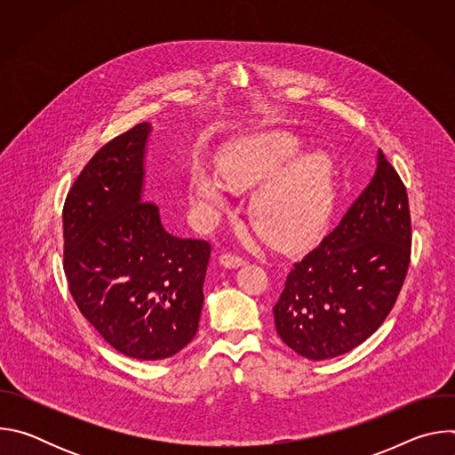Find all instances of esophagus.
Instances as JSON below:
<instances>
[{"mask_svg": "<svg viewBox=\"0 0 455 455\" xmlns=\"http://www.w3.org/2000/svg\"><path fill=\"white\" fill-rule=\"evenodd\" d=\"M220 263H221V267H225V268H239V267L246 265V259H244L243 255H237V253L228 251V253H221V255H220Z\"/></svg>", "mask_w": 455, "mask_h": 455, "instance_id": "obj_1", "label": "esophagus"}]
</instances>
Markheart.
<instances>
[{
  "label": "heart",
  "instance_id": "heart-1",
  "mask_svg": "<svg viewBox=\"0 0 455 455\" xmlns=\"http://www.w3.org/2000/svg\"><path fill=\"white\" fill-rule=\"evenodd\" d=\"M306 151L290 133H263L230 144L220 156L223 181L207 171L192 178L194 196L212 209L227 205V188L253 190L250 220L259 234L279 246L313 241L326 227L339 188L333 156Z\"/></svg>",
  "mask_w": 455,
  "mask_h": 455
}]
</instances>
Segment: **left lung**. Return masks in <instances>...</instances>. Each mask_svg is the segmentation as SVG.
<instances>
[{"label": "left lung", "mask_w": 455, "mask_h": 455, "mask_svg": "<svg viewBox=\"0 0 455 455\" xmlns=\"http://www.w3.org/2000/svg\"><path fill=\"white\" fill-rule=\"evenodd\" d=\"M411 243L407 188L379 149L371 183L339 227L293 263L274 306L281 340L307 360L365 342L400 295Z\"/></svg>", "instance_id": "left-lung-1"}]
</instances>
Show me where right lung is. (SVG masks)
<instances>
[{
    "instance_id": "1",
    "label": "right lung",
    "mask_w": 455,
    "mask_h": 455,
    "mask_svg": "<svg viewBox=\"0 0 455 455\" xmlns=\"http://www.w3.org/2000/svg\"><path fill=\"white\" fill-rule=\"evenodd\" d=\"M151 124L102 146L62 209L64 274L84 318L118 353L164 360L198 333L211 243L171 235L144 196Z\"/></svg>"
}]
</instances>
